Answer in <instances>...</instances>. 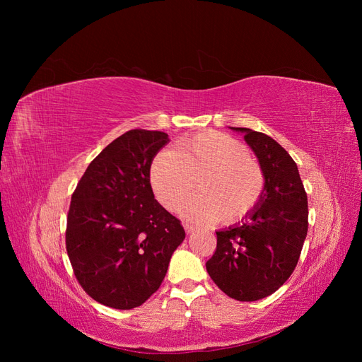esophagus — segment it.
Here are the masks:
<instances>
[{"mask_svg": "<svg viewBox=\"0 0 362 362\" xmlns=\"http://www.w3.org/2000/svg\"><path fill=\"white\" fill-rule=\"evenodd\" d=\"M184 229H185V233H187V234H192L194 231V226L190 225V223H184Z\"/></svg>", "mask_w": 362, "mask_h": 362, "instance_id": "obj_1", "label": "esophagus"}]
</instances>
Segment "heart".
<instances>
[{
  "label": "heart",
  "mask_w": 362,
  "mask_h": 362,
  "mask_svg": "<svg viewBox=\"0 0 362 362\" xmlns=\"http://www.w3.org/2000/svg\"><path fill=\"white\" fill-rule=\"evenodd\" d=\"M152 190L164 208L177 211L196 189L199 194L185 205L184 216L196 222L229 223L247 216L262 198L266 175L247 148L217 131L180 140L161 151L151 164Z\"/></svg>",
  "instance_id": "heart-1"
}]
</instances>
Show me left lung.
I'll return each instance as SVG.
<instances>
[{"instance_id":"8db88e82","label":"left lung","mask_w":362,"mask_h":362,"mask_svg":"<svg viewBox=\"0 0 362 362\" xmlns=\"http://www.w3.org/2000/svg\"><path fill=\"white\" fill-rule=\"evenodd\" d=\"M233 129L255 152L266 187L242 225L216 233L214 255L205 266L229 298L254 302L275 293L298 266L308 233V198L298 166L276 140L249 128Z\"/></svg>"}]
</instances>
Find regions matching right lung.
Returning <instances> with one entry per match:
<instances>
[{"label": "right lung", "mask_w": 362, "mask_h": 362, "mask_svg": "<svg viewBox=\"0 0 362 362\" xmlns=\"http://www.w3.org/2000/svg\"><path fill=\"white\" fill-rule=\"evenodd\" d=\"M168 141L161 131H127L87 166L72 193L68 257L83 290L110 308L145 303L185 238L151 187L152 160Z\"/></svg>", "instance_id": "1"}]
</instances>
